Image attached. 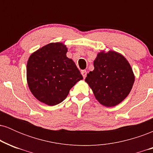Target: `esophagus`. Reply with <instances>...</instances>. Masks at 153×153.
I'll return each instance as SVG.
<instances>
[{"instance_id":"obj_1","label":"esophagus","mask_w":153,"mask_h":153,"mask_svg":"<svg viewBox=\"0 0 153 153\" xmlns=\"http://www.w3.org/2000/svg\"><path fill=\"white\" fill-rule=\"evenodd\" d=\"M81 74L82 75V77H83V78H85V77H86V75H87L86 71H81Z\"/></svg>"}]
</instances>
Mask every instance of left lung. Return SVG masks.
Masks as SVG:
<instances>
[{
  "mask_svg": "<svg viewBox=\"0 0 153 153\" xmlns=\"http://www.w3.org/2000/svg\"><path fill=\"white\" fill-rule=\"evenodd\" d=\"M94 70L85 78L96 99L105 106H114L129 95L134 82L130 65L114 51L101 52L94 62Z\"/></svg>",
  "mask_w": 153,
  "mask_h": 153,
  "instance_id": "1",
  "label": "left lung"
}]
</instances>
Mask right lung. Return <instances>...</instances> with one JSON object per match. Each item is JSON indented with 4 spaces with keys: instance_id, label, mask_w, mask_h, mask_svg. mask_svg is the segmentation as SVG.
I'll return each instance as SVG.
<instances>
[{
    "instance_id": "add662e5",
    "label": "right lung",
    "mask_w": 153,
    "mask_h": 153,
    "mask_svg": "<svg viewBox=\"0 0 153 153\" xmlns=\"http://www.w3.org/2000/svg\"><path fill=\"white\" fill-rule=\"evenodd\" d=\"M62 43H50L31 54L26 65V78L34 97L49 106L66 99L82 76L75 62L66 56Z\"/></svg>"
}]
</instances>
